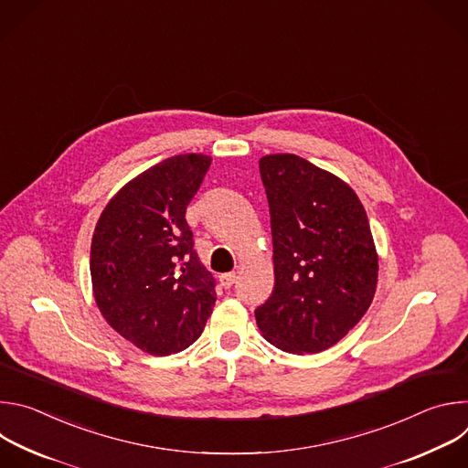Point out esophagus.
Instances as JSON below:
<instances>
[{"label": "esophagus", "mask_w": 468, "mask_h": 468, "mask_svg": "<svg viewBox=\"0 0 468 468\" xmlns=\"http://www.w3.org/2000/svg\"><path fill=\"white\" fill-rule=\"evenodd\" d=\"M235 280H237L235 272H228V274H222V276H220V283H222V287H224V289H229V287H233Z\"/></svg>", "instance_id": "1"}]
</instances>
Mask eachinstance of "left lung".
<instances>
[{
    "instance_id": "1",
    "label": "left lung",
    "mask_w": 468,
    "mask_h": 468,
    "mask_svg": "<svg viewBox=\"0 0 468 468\" xmlns=\"http://www.w3.org/2000/svg\"><path fill=\"white\" fill-rule=\"evenodd\" d=\"M259 170L271 207L274 291L255 320L276 348L318 354L372 303L378 253L368 218L343 179L298 155H266Z\"/></svg>"
}]
</instances>
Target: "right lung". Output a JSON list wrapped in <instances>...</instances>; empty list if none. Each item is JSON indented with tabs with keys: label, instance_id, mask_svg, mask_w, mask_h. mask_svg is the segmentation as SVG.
Wrapping results in <instances>:
<instances>
[{
	"label": "right lung",
	"instance_id": "1",
	"mask_svg": "<svg viewBox=\"0 0 468 468\" xmlns=\"http://www.w3.org/2000/svg\"><path fill=\"white\" fill-rule=\"evenodd\" d=\"M209 166L202 154L165 159L122 186L94 229L96 303L112 329L152 356L188 348L217 302L185 218Z\"/></svg>",
	"mask_w": 468,
	"mask_h": 468
}]
</instances>
